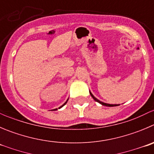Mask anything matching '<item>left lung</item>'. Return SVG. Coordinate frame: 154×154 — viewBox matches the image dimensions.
<instances>
[{"label":"left lung","mask_w":154,"mask_h":154,"mask_svg":"<svg viewBox=\"0 0 154 154\" xmlns=\"http://www.w3.org/2000/svg\"><path fill=\"white\" fill-rule=\"evenodd\" d=\"M89 93H90L91 96L92 97H93V99H94V100H95V101L98 102V103H100V104L103 105V106H119V104H109V103H103V102L100 101V100H98V99H97V98L95 97L94 96L93 94H92V93H91V92L90 91H89Z\"/></svg>","instance_id":"left-lung-1"}]
</instances>
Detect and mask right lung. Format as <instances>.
<instances>
[{"mask_svg": "<svg viewBox=\"0 0 154 154\" xmlns=\"http://www.w3.org/2000/svg\"><path fill=\"white\" fill-rule=\"evenodd\" d=\"M68 100H69V99H67V100H66V102H65V103H63V105H62V106H60V107H59V109H60V108H61V107H63V106H64V105H65V104H66V103H67V101H68ZM57 109H53V110H57Z\"/></svg>", "mask_w": 154, "mask_h": 154, "instance_id": "obj_1", "label": "right lung"}]
</instances>
